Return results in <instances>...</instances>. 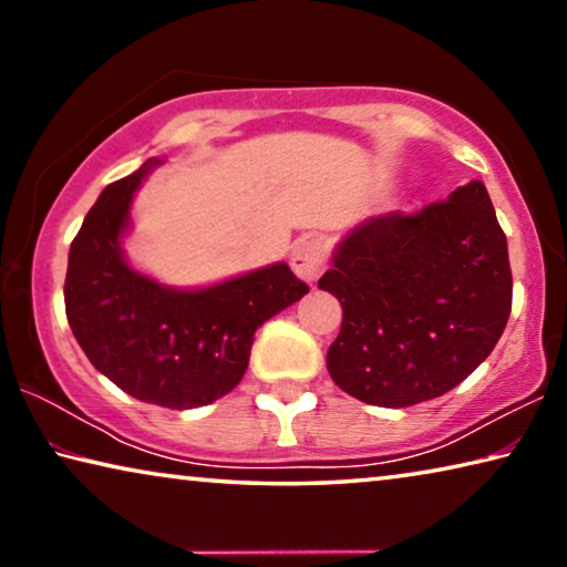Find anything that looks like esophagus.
Returning <instances> with one entry per match:
<instances>
[{"instance_id": "esophagus-1", "label": "esophagus", "mask_w": 567, "mask_h": 567, "mask_svg": "<svg viewBox=\"0 0 567 567\" xmlns=\"http://www.w3.org/2000/svg\"><path fill=\"white\" fill-rule=\"evenodd\" d=\"M328 267V247L320 237L307 235L292 249V270L302 277L305 282H315Z\"/></svg>"}]
</instances>
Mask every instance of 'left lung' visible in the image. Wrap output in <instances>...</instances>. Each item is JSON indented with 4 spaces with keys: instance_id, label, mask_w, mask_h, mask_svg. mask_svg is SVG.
Returning <instances> with one entry per match:
<instances>
[{
    "instance_id": "left-lung-1",
    "label": "left lung",
    "mask_w": 567,
    "mask_h": 567,
    "mask_svg": "<svg viewBox=\"0 0 567 567\" xmlns=\"http://www.w3.org/2000/svg\"><path fill=\"white\" fill-rule=\"evenodd\" d=\"M318 285L342 305L330 378L380 408L460 385L493 352L513 307L507 239L483 182L362 223Z\"/></svg>"
}]
</instances>
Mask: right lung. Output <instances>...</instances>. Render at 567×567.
I'll return each instance as SVG.
<instances>
[{
    "label": "right lung",
    "instance_id": "right-lung-1",
    "mask_svg": "<svg viewBox=\"0 0 567 567\" xmlns=\"http://www.w3.org/2000/svg\"><path fill=\"white\" fill-rule=\"evenodd\" d=\"M157 162L104 187L72 239L64 310L80 348L132 398L187 410L243 380L255 330L310 290L287 265L182 292L130 270L120 252L134 189Z\"/></svg>",
    "mask_w": 567,
    "mask_h": 567
}]
</instances>
